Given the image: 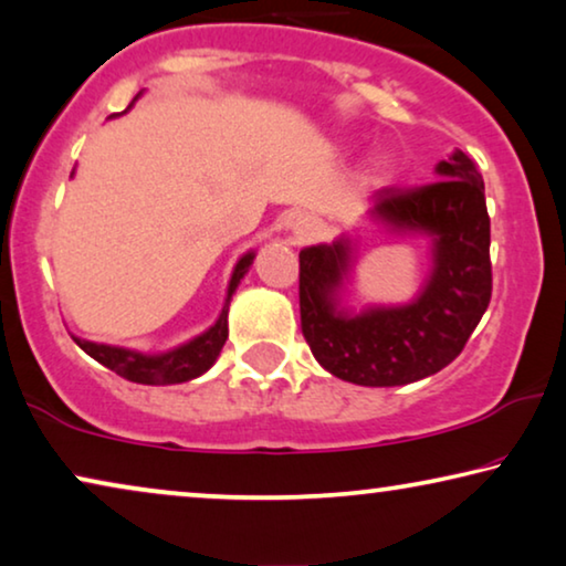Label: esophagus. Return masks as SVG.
I'll list each match as a JSON object with an SVG mask.
<instances>
[{"instance_id":"1","label":"esophagus","mask_w":566,"mask_h":566,"mask_svg":"<svg viewBox=\"0 0 566 566\" xmlns=\"http://www.w3.org/2000/svg\"><path fill=\"white\" fill-rule=\"evenodd\" d=\"M317 233H321V222L315 218H302L297 220V226H294V243H305Z\"/></svg>"}]
</instances>
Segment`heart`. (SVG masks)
Returning a JSON list of instances; mask_svg holds the SVG:
<instances>
[{
  "mask_svg": "<svg viewBox=\"0 0 566 566\" xmlns=\"http://www.w3.org/2000/svg\"><path fill=\"white\" fill-rule=\"evenodd\" d=\"M387 177V164L379 161L377 166H374V179H385Z\"/></svg>",
  "mask_w": 566,
  "mask_h": 566,
  "instance_id": "heart-1",
  "label": "heart"
}]
</instances>
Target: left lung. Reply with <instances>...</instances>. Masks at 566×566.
<instances>
[{
  "instance_id": "8db88e82",
  "label": "left lung",
  "mask_w": 566,
  "mask_h": 566,
  "mask_svg": "<svg viewBox=\"0 0 566 566\" xmlns=\"http://www.w3.org/2000/svg\"><path fill=\"white\" fill-rule=\"evenodd\" d=\"M439 181L381 187L369 214L381 226L433 241V272L402 307L338 310L352 269L348 238L300 251V321L310 352L333 377L364 387L410 385L449 366L492 297L490 214L482 174L457 150L436 166Z\"/></svg>"
}]
</instances>
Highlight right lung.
<instances>
[{
	"instance_id": "add662e5",
	"label": "right lung",
	"mask_w": 566,
	"mask_h": 566,
	"mask_svg": "<svg viewBox=\"0 0 566 566\" xmlns=\"http://www.w3.org/2000/svg\"><path fill=\"white\" fill-rule=\"evenodd\" d=\"M253 256H256V253H245V256L235 264L233 276H230V284H228L226 307H222L218 323H214L210 331H205L202 336L189 340V344L158 356L138 354V352H130V348L92 344V340H82V338H74L76 346L90 354L94 361H99L102 366H107V369L120 374V377H125L127 381H138V385H179V381L200 377V374L210 369L214 359L220 356L222 346H226L230 297H233L238 282L243 280V274L249 272V266L253 264Z\"/></svg>"
}]
</instances>
